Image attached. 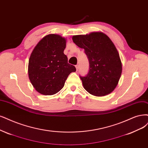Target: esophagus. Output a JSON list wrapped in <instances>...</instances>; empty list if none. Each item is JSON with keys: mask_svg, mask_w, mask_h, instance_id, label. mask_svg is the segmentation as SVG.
I'll return each mask as SVG.
<instances>
[{"mask_svg": "<svg viewBox=\"0 0 148 148\" xmlns=\"http://www.w3.org/2000/svg\"><path fill=\"white\" fill-rule=\"evenodd\" d=\"M75 68H76V70H78V69H79V64H77V65H75Z\"/></svg>", "mask_w": 148, "mask_h": 148, "instance_id": "esophagus-1", "label": "esophagus"}]
</instances>
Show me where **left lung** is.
<instances>
[{
	"instance_id": "1",
	"label": "left lung",
	"mask_w": 148,
	"mask_h": 148,
	"mask_svg": "<svg viewBox=\"0 0 148 148\" xmlns=\"http://www.w3.org/2000/svg\"><path fill=\"white\" fill-rule=\"evenodd\" d=\"M73 42L84 52L89 61V71L80 76L84 88L94 96H105L116 86L122 73L119 55L106 35L92 32L89 35L73 36Z\"/></svg>"
}]
</instances>
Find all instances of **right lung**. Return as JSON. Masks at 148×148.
<instances>
[{"mask_svg": "<svg viewBox=\"0 0 148 148\" xmlns=\"http://www.w3.org/2000/svg\"><path fill=\"white\" fill-rule=\"evenodd\" d=\"M66 40L58 35L44 37L32 51L29 62V77L40 93L52 95L61 90L74 66L68 63L64 54Z\"/></svg>", "mask_w": 148, "mask_h": 148, "instance_id": "add662e5", "label": "right lung"}]
</instances>
